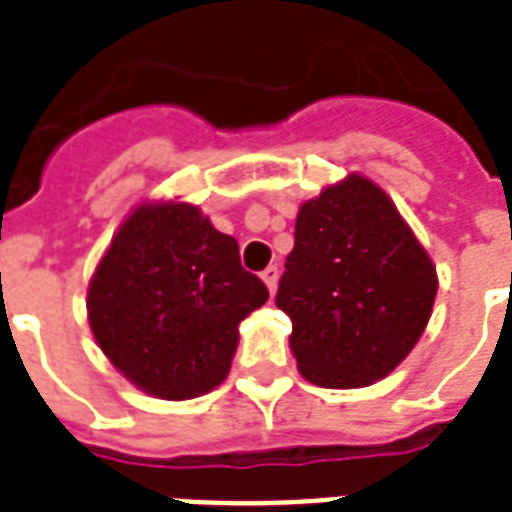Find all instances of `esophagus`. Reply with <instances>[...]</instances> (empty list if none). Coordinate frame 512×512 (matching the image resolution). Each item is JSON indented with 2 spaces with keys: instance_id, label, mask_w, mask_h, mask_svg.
I'll use <instances>...</instances> for the list:
<instances>
[{
  "instance_id": "34e87169",
  "label": "esophagus",
  "mask_w": 512,
  "mask_h": 512,
  "mask_svg": "<svg viewBox=\"0 0 512 512\" xmlns=\"http://www.w3.org/2000/svg\"><path fill=\"white\" fill-rule=\"evenodd\" d=\"M277 277H280V269H277L275 264H269V267L261 272V280L267 283L269 291H275V288H277Z\"/></svg>"
}]
</instances>
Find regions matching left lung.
<instances>
[{
    "instance_id": "obj_1",
    "label": "left lung",
    "mask_w": 512,
    "mask_h": 512,
    "mask_svg": "<svg viewBox=\"0 0 512 512\" xmlns=\"http://www.w3.org/2000/svg\"><path fill=\"white\" fill-rule=\"evenodd\" d=\"M435 291L433 261L398 208L350 173L299 208L275 304L293 323L301 376L352 390L384 379L414 350Z\"/></svg>"
}]
</instances>
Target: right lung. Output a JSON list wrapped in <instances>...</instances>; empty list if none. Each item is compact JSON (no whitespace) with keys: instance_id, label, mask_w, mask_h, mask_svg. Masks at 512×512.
I'll use <instances>...</instances> for the list:
<instances>
[{"instance_id":"1","label":"right lung","mask_w":512,"mask_h":512,"mask_svg":"<svg viewBox=\"0 0 512 512\" xmlns=\"http://www.w3.org/2000/svg\"><path fill=\"white\" fill-rule=\"evenodd\" d=\"M269 299L235 237L189 202H144L117 229L87 288V320L114 368L162 400L219 387L237 326Z\"/></svg>"}]
</instances>
